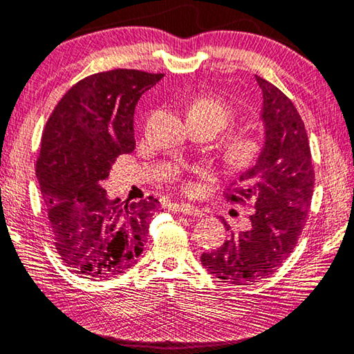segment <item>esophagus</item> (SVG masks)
I'll list each match as a JSON object with an SVG mask.
<instances>
[{
	"instance_id": "obj_1",
	"label": "esophagus",
	"mask_w": 354,
	"mask_h": 354,
	"mask_svg": "<svg viewBox=\"0 0 354 354\" xmlns=\"http://www.w3.org/2000/svg\"><path fill=\"white\" fill-rule=\"evenodd\" d=\"M171 210L177 212V213H183V215H189V216H202V215H204V213H202L198 207L187 204V202H180V204H172Z\"/></svg>"
}]
</instances>
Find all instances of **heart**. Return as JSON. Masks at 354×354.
<instances>
[{"mask_svg": "<svg viewBox=\"0 0 354 354\" xmlns=\"http://www.w3.org/2000/svg\"><path fill=\"white\" fill-rule=\"evenodd\" d=\"M188 114L202 115L210 119L221 131L232 120V109L216 98L204 97L191 103ZM260 153V141L249 131H239L232 135L224 146V158L235 169H245L257 160Z\"/></svg>", "mask_w": 354, "mask_h": 354, "instance_id": "1", "label": "heart"}]
</instances>
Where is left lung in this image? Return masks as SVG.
I'll return each instance as SVG.
<instances>
[{"label": "left lung", "mask_w": 354, "mask_h": 354, "mask_svg": "<svg viewBox=\"0 0 354 354\" xmlns=\"http://www.w3.org/2000/svg\"><path fill=\"white\" fill-rule=\"evenodd\" d=\"M256 80L263 98V146L256 165L243 171L227 193L229 201L240 204L252 198L251 227L201 256L208 273L235 286L270 277L293 252L315 183L308 133L297 108L270 81L257 75ZM224 225L230 229L225 221Z\"/></svg>", "instance_id": "1"}]
</instances>
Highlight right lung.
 I'll use <instances>...</instances> for the list:
<instances>
[{
	"mask_svg": "<svg viewBox=\"0 0 354 354\" xmlns=\"http://www.w3.org/2000/svg\"><path fill=\"white\" fill-rule=\"evenodd\" d=\"M165 73L133 68L91 75L72 86L45 125L36 172L55 246L73 273L106 279L141 256L160 202L124 204L102 183L115 158L135 149L133 114Z\"/></svg>",
	"mask_w": 354,
	"mask_h": 354,
	"instance_id": "1",
	"label": "right lung"
}]
</instances>
